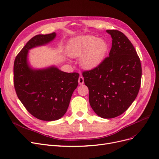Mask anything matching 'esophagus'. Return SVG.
<instances>
[{
	"instance_id": "obj_1",
	"label": "esophagus",
	"mask_w": 159,
	"mask_h": 159,
	"mask_svg": "<svg viewBox=\"0 0 159 159\" xmlns=\"http://www.w3.org/2000/svg\"><path fill=\"white\" fill-rule=\"evenodd\" d=\"M79 83L80 84H84V78L82 76H80L79 78Z\"/></svg>"
}]
</instances>
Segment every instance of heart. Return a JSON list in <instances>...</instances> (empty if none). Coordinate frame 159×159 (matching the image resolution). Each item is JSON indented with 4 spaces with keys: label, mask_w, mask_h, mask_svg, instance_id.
Here are the masks:
<instances>
[{
    "label": "heart",
    "mask_w": 159,
    "mask_h": 159,
    "mask_svg": "<svg viewBox=\"0 0 159 159\" xmlns=\"http://www.w3.org/2000/svg\"><path fill=\"white\" fill-rule=\"evenodd\" d=\"M107 41L93 36H84L75 39L68 47L71 57H80L82 66L90 70L98 66L108 51Z\"/></svg>",
    "instance_id": "obj_1"
}]
</instances>
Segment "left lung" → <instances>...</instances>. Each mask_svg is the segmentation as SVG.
Masks as SVG:
<instances>
[{
    "label": "left lung",
    "instance_id": "obj_1",
    "mask_svg": "<svg viewBox=\"0 0 159 159\" xmlns=\"http://www.w3.org/2000/svg\"><path fill=\"white\" fill-rule=\"evenodd\" d=\"M112 38L109 57L96 67L82 72L93 111L102 118L125 112L139 93L142 66L128 38L117 30H107Z\"/></svg>",
    "mask_w": 159,
    "mask_h": 159
}]
</instances>
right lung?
<instances>
[{
  "label": "right lung",
  "instance_id": "obj_1",
  "mask_svg": "<svg viewBox=\"0 0 159 159\" xmlns=\"http://www.w3.org/2000/svg\"><path fill=\"white\" fill-rule=\"evenodd\" d=\"M55 36V32L34 36L18 53L13 65L18 98L30 114L43 121L57 120L65 114L79 77L78 73H66L54 67L34 70L27 64L29 49L49 43Z\"/></svg>",
  "mask_w": 159,
  "mask_h": 159
}]
</instances>
